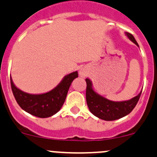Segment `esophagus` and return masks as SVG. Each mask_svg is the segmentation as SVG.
<instances>
[{"label":"esophagus","mask_w":157,"mask_h":157,"mask_svg":"<svg viewBox=\"0 0 157 157\" xmlns=\"http://www.w3.org/2000/svg\"><path fill=\"white\" fill-rule=\"evenodd\" d=\"M87 74H88V71H87L86 67H82L80 70V71H79V74H80V76L81 77H85L87 75Z\"/></svg>","instance_id":"obj_1"}]
</instances>
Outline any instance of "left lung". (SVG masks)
<instances>
[{"mask_svg":"<svg viewBox=\"0 0 157 157\" xmlns=\"http://www.w3.org/2000/svg\"><path fill=\"white\" fill-rule=\"evenodd\" d=\"M125 34L132 42L139 47L132 34L128 32H125ZM86 98L90 112L98 118L106 121L118 120L131 113L132 110L136 106L141 94V91L138 95L129 100L113 101L105 98L95 92L90 78L86 79Z\"/></svg>","mask_w":157,"mask_h":157,"instance_id":"8db88e82","label":"left lung"}]
</instances>
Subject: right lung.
Segmentation results:
<instances>
[{
	"instance_id": "1",
	"label": "right lung",
	"mask_w": 157,
	"mask_h": 157,
	"mask_svg": "<svg viewBox=\"0 0 157 157\" xmlns=\"http://www.w3.org/2000/svg\"><path fill=\"white\" fill-rule=\"evenodd\" d=\"M77 77V71L67 74L55 88L41 94H30L19 90L13 83L11 76L10 83L13 95L22 110L33 116L47 118L53 116L62 108L71 84Z\"/></svg>"
}]
</instances>
